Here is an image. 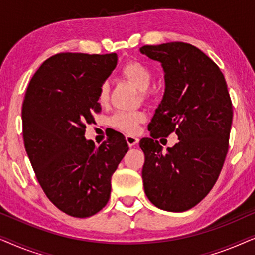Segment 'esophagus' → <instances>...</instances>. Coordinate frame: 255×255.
<instances>
[{"label":"esophagus","mask_w":255,"mask_h":255,"mask_svg":"<svg viewBox=\"0 0 255 255\" xmlns=\"http://www.w3.org/2000/svg\"><path fill=\"white\" fill-rule=\"evenodd\" d=\"M125 139H127L128 145L130 146V147H133V146L137 145L138 141H139V139L137 137H133V135H127Z\"/></svg>","instance_id":"34e87169"}]
</instances>
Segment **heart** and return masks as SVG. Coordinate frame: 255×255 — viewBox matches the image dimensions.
<instances>
[{"instance_id": "heart-1", "label": "heart", "mask_w": 255, "mask_h": 255, "mask_svg": "<svg viewBox=\"0 0 255 255\" xmlns=\"http://www.w3.org/2000/svg\"><path fill=\"white\" fill-rule=\"evenodd\" d=\"M122 75L140 92H146L149 88L153 79L151 69L137 60L127 62L122 68ZM108 99H109V85L103 83L100 87L97 101L103 106L108 102ZM145 114L141 111H118L114 116H111L109 125L123 133L134 134L138 131L139 125L145 122Z\"/></svg>"}]
</instances>
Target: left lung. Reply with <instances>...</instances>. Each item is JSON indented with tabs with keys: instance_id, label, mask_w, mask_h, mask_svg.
Returning a JSON list of instances; mask_svg holds the SVG:
<instances>
[{
	"instance_id": "left-lung-1",
	"label": "left lung",
	"mask_w": 255,
	"mask_h": 255,
	"mask_svg": "<svg viewBox=\"0 0 255 255\" xmlns=\"http://www.w3.org/2000/svg\"><path fill=\"white\" fill-rule=\"evenodd\" d=\"M140 52L161 62L166 83L148 124L151 138L139 142L145 194L159 209L182 212L207 196L224 165L233 117L228 85L218 66L190 44L145 45ZM172 133L179 141L162 153L156 139Z\"/></svg>"
}]
</instances>
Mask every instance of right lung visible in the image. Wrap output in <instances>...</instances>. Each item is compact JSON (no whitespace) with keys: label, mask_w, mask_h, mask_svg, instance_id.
I'll list each match as a JSON object with an SVG mask.
<instances>
[{"label":"right lung","mask_w":255,"mask_h":255,"mask_svg":"<svg viewBox=\"0 0 255 255\" xmlns=\"http://www.w3.org/2000/svg\"><path fill=\"white\" fill-rule=\"evenodd\" d=\"M117 65V54L59 53L31 79L23 102V138L44 193L59 210L85 218L106 207L111 176L128 152L117 133L96 147L85 138L99 114L101 85Z\"/></svg>","instance_id":"add662e5"}]
</instances>
